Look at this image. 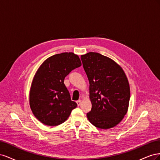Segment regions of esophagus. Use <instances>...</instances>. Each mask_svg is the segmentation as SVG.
<instances>
[{
	"label": "esophagus",
	"mask_w": 160,
	"mask_h": 160,
	"mask_svg": "<svg viewBox=\"0 0 160 160\" xmlns=\"http://www.w3.org/2000/svg\"><path fill=\"white\" fill-rule=\"evenodd\" d=\"M81 99H79V100H78V101H77V104L78 105H81Z\"/></svg>",
	"instance_id": "obj_1"
}]
</instances>
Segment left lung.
<instances>
[{
	"instance_id": "obj_1",
	"label": "left lung",
	"mask_w": 160,
	"mask_h": 160,
	"mask_svg": "<svg viewBox=\"0 0 160 160\" xmlns=\"http://www.w3.org/2000/svg\"><path fill=\"white\" fill-rule=\"evenodd\" d=\"M81 59L89 81L92 104L87 117L96 128H112L128 112L130 88L127 77L117 62L98 52H88Z\"/></svg>"
}]
</instances>
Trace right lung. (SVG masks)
<instances>
[{
    "instance_id": "right-lung-1",
    "label": "right lung",
    "mask_w": 160,
    "mask_h": 160,
    "mask_svg": "<svg viewBox=\"0 0 160 160\" xmlns=\"http://www.w3.org/2000/svg\"><path fill=\"white\" fill-rule=\"evenodd\" d=\"M81 65L78 55L62 52L47 59L34 76L29 103L35 118L46 125H59L69 117L77 105L71 99L64 84L65 77Z\"/></svg>"
}]
</instances>
